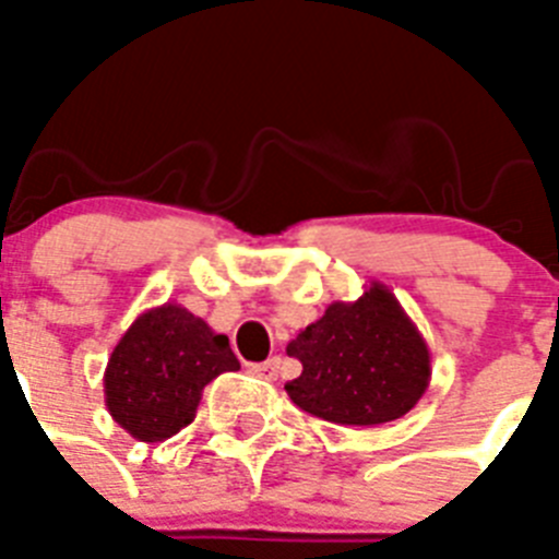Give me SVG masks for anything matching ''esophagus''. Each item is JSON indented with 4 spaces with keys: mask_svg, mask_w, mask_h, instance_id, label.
Masks as SVG:
<instances>
[{
    "mask_svg": "<svg viewBox=\"0 0 559 559\" xmlns=\"http://www.w3.org/2000/svg\"><path fill=\"white\" fill-rule=\"evenodd\" d=\"M278 370H281L278 356H272L266 358V361H261V365L249 367V373L258 376V379H266V382H275V379H278Z\"/></svg>",
    "mask_w": 559,
    "mask_h": 559,
    "instance_id": "obj_1",
    "label": "esophagus"
}]
</instances>
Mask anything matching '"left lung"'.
<instances>
[{
	"mask_svg": "<svg viewBox=\"0 0 559 559\" xmlns=\"http://www.w3.org/2000/svg\"><path fill=\"white\" fill-rule=\"evenodd\" d=\"M301 376L287 382L301 411L335 425H382L416 407L430 384V350L390 287L370 281L333 301L287 344Z\"/></svg>",
	"mask_w": 559,
	"mask_h": 559,
	"instance_id": "1",
	"label": "left lung"
}]
</instances>
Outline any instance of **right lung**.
Instances as JSON below:
<instances>
[{
    "mask_svg": "<svg viewBox=\"0 0 559 559\" xmlns=\"http://www.w3.org/2000/svg\"><path fill=\"white\" fill-rule=\"evenodd\" d=\"M229 370H240L229 338L166 301L140 312L108 356L106 407L134 439L163 442L192 425L203 388Z\"/></svg>",
    "mask_w": 559,
    "mask_h": 559,
    "instance_id": "obj_1",
    "label": "right lung"
}]
</instances>
